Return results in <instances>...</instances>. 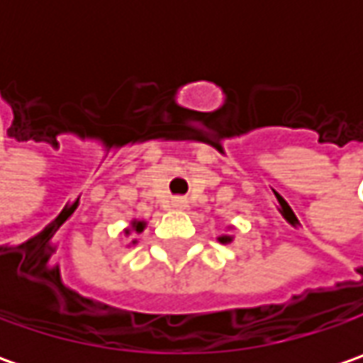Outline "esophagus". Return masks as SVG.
<instances>
[{
    "instance_id": "obj_1",
    "label": "esophagus",
    "mask_w": 363,
    "mask_h": 363,
    "mask_svg": "<svg viewBox=\"0 0 363 363\" xmlns=\"http://www.w3.org/2000/svg\"><path fill=\"white\" fill-rule=\"evenodd\" d=\"M172 208L174 210H186L188 208V200L186 198H174L172 200Z\"/></svg>"
}]
</instances>
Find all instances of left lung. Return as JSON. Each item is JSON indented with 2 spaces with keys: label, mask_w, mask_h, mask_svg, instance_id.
<instances>
[{
  "label": "left lung",
  "mask_w": 363,
  "mask_h": 363,
  "mask_svg": "<svg viewBox=\"0 0 363 363\" xmlns=\"http://www.w3.org/2000/svg\"><path fill=\"white\" fill-rule=\"evenodd\" d=\"M226 234H222V236H218V242H222V244H230L232 240H234V236H232V226H226Z\"/></svg>",
  "instance_id": "left-lung-1"
}]
</instances>
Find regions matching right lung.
<instances>
[{
    "instance_id": "1",
    "label": "right lung",
    "mask_w": 363,
    "mask_h": 363,
    "mask_svg": "<svg viewBox=\"0 0 363 363\" xmlns=\"http://www.w3.org/2000/svg\"><path fill=\"white\" fill-rule=\"evenodd\" d=\"M147 228V220H137V218H133L131 222H129V226L125 228V236H135V234H141V232ZM131 244H137V238H133Z\"/></svg>"
}]
</instances>
